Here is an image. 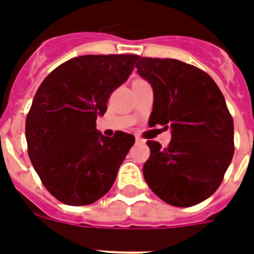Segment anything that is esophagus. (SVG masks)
Here are the masks:
<instances>
[{
  "label": "esophagus",
  "instance_id": "esophagus-1",
  "mask_svg": "<svg viewBox=\"0 0 254 254\" xmlns=\"http://www.w3.org/2000/svg\"><path fill=\"white\" fill-rule=\"evenodd\" d=\"M135 142H137V144H142V142H144V140H142V138H140V137H135Z\"/></svg>",
  "mask_w": 254,
  "mask_h": 254
}]
</instances>
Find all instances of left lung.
<instances>
[{
    "label": "left lung",
    "instance_id": "1",
    "mask_svg": "<svg viewBox=\"0 0 254 254\" xmlns=\"http://www.w3.org/2000/svg\"><path fill=\"white\" fill-rule=\"evenodd\" d=\"M135 67L154 93L149 127L172 130L166 148L146 141L145 181L166 204H200L217 190L235 153L225 98L208 73L179 60L140 57Z\"/></svg>",
    "mask_w": 254,
    "mask_h": 254
}]
</instances>
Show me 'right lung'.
Here are the masks:
<instances>
[{
    "label": "right lung",
    "mask_w": 254,
    "mask_h": 254,
    "mask_svg": "<svg viewBox=\"0 0 254 254\" xmlns=\"http://www.w3.org/2000/svg\"><path fill=\"white\" fill-rule=\"evenodd\" d=\"M137 54H89L61 64L42 81L26 116L33 168L52 196L66 205L93 204L106 194L134 135L96 129L110 94L127 80Z\"/></svg>",
    "instance_id": "right-lung-1"
}]
</instances>
